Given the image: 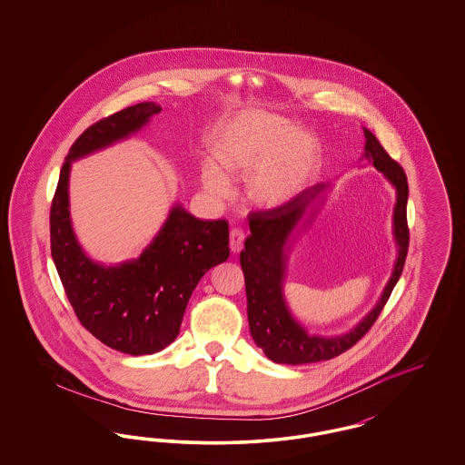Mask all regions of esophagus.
<instances>
[{
  "instance_id": "34e87169",
  "label": "esophagus",
  "mask_w": 465,
  "mask_h": 465,
  "mask_svg": "<svg viewBox=\"0 0 465 465\" xmlns=\"http://www.w3.org/2000/svg\"><path fill=\"white\" fill-rule=\"evenodd\" d=\"M243 239H245V235H243L242 230L233 228L230 232V249H232V252H239L242 249Z\"/></svg>"
}]
</instances>
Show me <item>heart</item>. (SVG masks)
<instances>
[{
    "label": "heart",
    "instance_id": "1",
    "mask_svg": "<svg viewBox=\"0 0 465 465\" xmlns=\"http://www.w3.org/2000/svg\"><path fill=\"white\" fill-rule=\"evenodd\" d=\"M214 155L200 163V184L214 200L233 192L230 176L245 177V197L262 211L291 205L310 184L321 162L315 135L268 111H243L223 124Z\"/></svg>",
    "mask_w": 465,
    "mask_h": 465
}]
</instances>
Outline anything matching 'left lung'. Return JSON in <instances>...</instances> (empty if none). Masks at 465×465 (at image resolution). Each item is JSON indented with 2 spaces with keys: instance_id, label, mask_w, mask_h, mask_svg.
<instances>
[{
  "instance_id": "1",
  "label": "left lung",
  "mask_w": 465,
  "mask_h": 465,
  "mask_svg": "<svg viewBox=\"0 0 465 465\" xmlns=\"http://www.w3.org/2000/svg\"><path fill=\"white\" fill-rule=\"evenodd\" d=\"M362 131L366 143L361 160H368L396 192L392 213L396 262L375 307L352 330L332 336L312 334L294 317L284 294L292 242L296 241V235L313 222L331 184H315L284 209L252 213L249 216L251 235L245 239V249L241 252L249 331L254 343L277 364L319 362L349 351L373 326L402 273L408 252V179L398 162L387 155L375 134L366 127H362Z\"/></svg>"
}]
</instances>
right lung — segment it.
Listing matches in <instances>:
<instances>
[{
    "instance_id": "obj_1",
    "label": "right lung",
    "mask_w": 465,
    "mask_h": 465,
    "mask_svg": "<svg viewBox=\"0 0 465 465\" xmlns=\"http://www.w3.org/2000/svg\"><path fill=\"white\" fill-rule=\"evenodd\" d=\"M162 108L139 103L94 124L64 158L50 209L52 260L76 317L99 341L129 355L155 354L176 340L200 279L228 260V222H203L179 202L133 260L101 263L78 241L69 211L73 162L141 133Z\"/></svg>"
}]
</instances>
